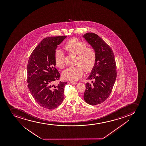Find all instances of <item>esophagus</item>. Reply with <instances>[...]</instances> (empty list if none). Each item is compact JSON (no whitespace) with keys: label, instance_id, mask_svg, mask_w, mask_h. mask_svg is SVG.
Here are the masks:
<instances>
[{"label":"esophagus","instance_id":"obj_1","mask_svg":"<svg viewBox=\"0 0 146 146\" xmlns=\"http://www.w3.org/2000/svg\"><path fill=\"white\" fill-rule=\"evenodd\" d=\"M68 83H69V84H72V85H75V84H76V82H72V81L68 82Z\"/></svg>","mask_w":146,"mask_h":146}]
</instances>
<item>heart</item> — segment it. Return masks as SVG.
Segmentation results:
<instances>
[{"instance_id": "b5f03b06", "label": "heart", "mask_w": 146, "mask_h": 146, "mask_svg": "<svg viewBox=\"0 0 146 146\" xmlns=\"http://www.w3.org/2000/svg\"><path fill=\"white\" fill-rule=\"evenodd\" d=\"M85 42L76 38L69 40L64 46V50L70 54L77 56L76 64L74 67H69L62 72V77L68 80L76 81L79 79L83 73L92 70L96 61V54L94 49L87 47ZM55 66L62 69L64 67V55L60 50L56 51L54 55Z\"/></svg>"}]
</instances>
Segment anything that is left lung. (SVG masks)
<instances>
[{
    "label": "left lung",
    "mask_w": 146,
    "mask_h": 146,
    "mask_svg": "<svg viewBox=\"0 0 146 146\" xmlns=\"http://www.w3.org/2000/svg\"><path fill=\"white\" fill-rule=\"evenodd\" d=\"M94 49L96 61L87 79L84 92L86 102L96 105L104 102L110 95L116 78V66L112 49L100 37L92 33L82 35Z\"/></svg>",
    "instance_id": "1"
}]
</instances>
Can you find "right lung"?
<instances>
[{
    "instance_id": "1",
    "label": "right lung",
    "mask_w": 146,
    "mask_h": 146,
    "mask_svg": "<svg viewBox=\"0 0 146 146\" xmlns=\"http://www.w3.org/2000/svg\"><path fill=\"white\" fill-rule=\"evenodd\" d=\"M66 37H46L34 49L29 59L28 87L35 101L45 109L56 108L64 99V87L67 82L54 84L60 76L55 68L54 55L57 45Z\"/></svg>"
}]
</instances>
